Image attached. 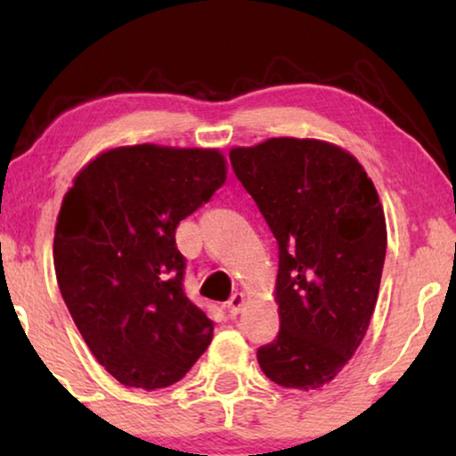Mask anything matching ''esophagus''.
I'll use <instances>...</instances> for the list:
<instances>
[{
  "label": "esophagus",
  "mask_w": 456,
  "mask_h": 456,
  "mask_svg": "<svg viewBox=\"0 0 456 456\" xmlns=\"http://www.w3.org/2000/svg\"><path fill=\"white\" fill-rule=\"evenodd\" d=\"M242 305H245V295H242V292H234V295L230 297V301L226 303L228 314L230 315H239L240 309H242Z\"/></svg>",
  "instance_id": "1"
}]
</instances>
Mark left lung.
<instances>
[{
    "label": "left lung",
    "mask_w": 456,
    "mask_h": 456,
    "mask_svg": "<svg viewBox=\"0 0 456 456\" xmlns=\"http://www.w3.org/2000/svg\"><path fill=\"white\" fill-rule=\"evenodd\" d=\"M230 164L278 240L280 332L261 371L284 388L332 382L376 309L386 257L378 191L351 153L317 139L234 147Z\"/></svg>",
    "instance_id": "1"
}]
</instances>
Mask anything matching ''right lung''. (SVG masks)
Segmentation results:
<instances>
[{
  "label": "right lung",
  "mask_w": 456,
  "mask_h": 456,
  "mask_svg": "<svg viewBox=\"0 0 456 456\" xmlns=\"http://www.w3.org/2000/svg\"><path fill=\"white\" fill-rule=\"evenodd\" d=\"M224 183L217 149L145 142L97 155L64 195L53 236L60 292L120 384H176L214 338V322L184 295L176 226Z\"/></svg>",
  "instance_id": "right-lung-1"
}]
</instances>
